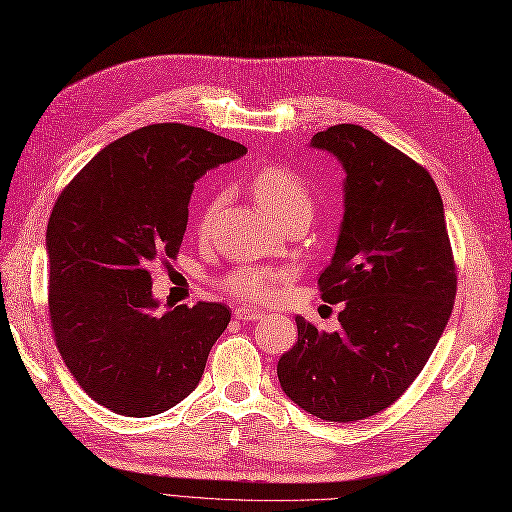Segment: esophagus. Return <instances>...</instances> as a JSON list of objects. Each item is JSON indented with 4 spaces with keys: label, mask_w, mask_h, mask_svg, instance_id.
I'll use <instances>...</instances> for the list:
<instances>
[{
    "label": "esophagus",
    "mask_w": 512,
    "mask_h": 512,
    "mask_svg": "<svg viewBox=\"0 0 512 512\" xmlns=\"http://www.w3.org/2000/svg\"><path fill=\"white\" fill-rule=\"evenodd\" d=\"M235 318L241 320V322H258L265 318V314L262 312H256V309H247V307H237L235 309Z\"/></svg>",
    "instance_id": "34e87169"
}]
</instances>
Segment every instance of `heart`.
I'll return each instance as SVG.
<instances>
[{"label":"heart","mask_w":512,"mask_h":512,"mask_svg":"<svg viewBox=\"0 0 512 512\" xmlns=\"http://www.w3.org/2000/svg\"><path fill=\"white\" fill-rule=\"evenodd\" d=\"M252 194L258 200L260 209L265 211L273 222L290 218L294 213L312 215L314 200L305 183L288 170L286 166L271 164L260 168L252 179ZM215 203H209L203 228H207ZM290 282V271L280 267H239L226 275L224 290L241 301H271L282 294Z\"/></svg>","instance_id":"heart-1"}]
</instances>
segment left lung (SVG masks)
Returning <instances> with one entry per match:
<instances>
[{"label": "left lung", "instance_id": "obj_1", "mask_svg": "<svg viewBox=\"0 0 512 512\" xmlns=\"http://www.w3.org/2000/svg\"><path fill=\"white\" fill-rule=\"evenodd\" d=\"M309 147L344 168V218L318 277L344 303L339 331L297 316L299 339L277 363L282 391L307 414L350 423L389 408L421 374L451 316L457 273L444 205L423 166L374 132L339 123Z\"/></svg>", "mask_w": 512, "mask_h": 512}]
</instances>
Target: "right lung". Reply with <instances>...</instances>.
Here are the masks:
<instances>
[{"instance_id": "obj_1", "label": "right lung", "mask_w": 512, "mask_h": 512, "mask_svg": "<svg viewBox=\"0 0 512 512\" xmlns=\"http://www.w3.org/2000/svg\"><path fill=\"white\" fill-rule=\"evenodd\" d=\"M245 151L153 123L98 151L57 198L46 226L55 342L81 389L115 414L166 412L203 378L230 309L200 301L158 314L149 267L177 256L194 183Z\"/></svg>"}]
</instances>
